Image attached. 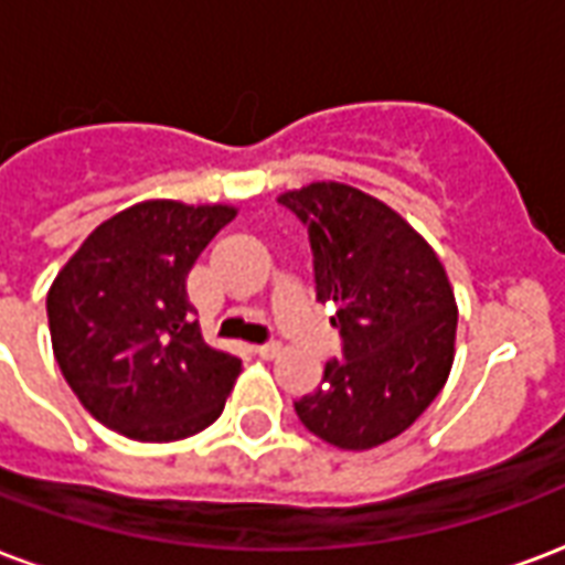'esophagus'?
Returning <instances> with one entry per match:
<instances>
[{
  "label": "esophagus",
  "instance_id": "esophagus-1",
  "mask_svg": "<svg viewBox=\"0 0 565 565\" xmlns=\"http://www.w3.org/2000/svg\"><path fill=\"white\" fill-rule=\"evenodd\" d=\"M250 350H254V356L275 359V356H278V353H281V344H278V341H266V344L250 347Z\"/></svg>",
  "mask_w": 565,
  "mask_h": 565
}]
</instances>
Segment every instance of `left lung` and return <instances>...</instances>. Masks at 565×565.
Segmentation results:
<instances>
[{
    "label": "left lung",
    "mask_w": 565,
    "mask_h": 565,
    "mask_svg": "<svg viewBox=\"0 0 565 565\" xmlns=\"http://www.w3.org/2000/svg\"><path fill=\"white\" fill-rule=\"evenodd\" d=\"M311 242L317 302L335 305L341 356L294 401L305 428L338 449L398 437L440 395L455 353V296L428 242L386 203L338 182L278 200Z\"/></svg>",
    "instance_id": "8db88e82"
}]
</instances>
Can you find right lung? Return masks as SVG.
<instances>
[{
	"mask_svg": "<svg viewBox=\"0 0 565 565\" xmlns=\"http://www.w3.org/2000/svg\"><path fill=\"white\" fill-rule=\"evenodd\" d=\"M233 215L230 206L137 203L92 230L56 275L53 353L83 407L113 431L182 440L224 411L242 362L203 344L185 278Z\"/></svg>",
	"mask_w": 565,
	"mask_h": 565,
	"instance_id": "1",
	"label": "right lung"
}]
</instances>
